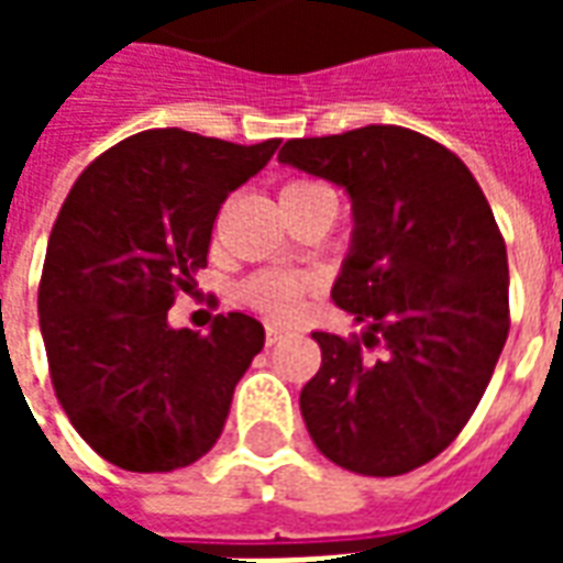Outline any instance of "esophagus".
Instances as JSON below:
<instances>
[{
    "label": "esophagus",
    "instance_id": "esophagus-1",
    "mask_svg": "<svg viewBox=\"0 0 563 563\" xmlns=\"http://www.w3.org/2000/svg\"><path fill=\"white\" fill-rule=\"evenodd\" d=\"M280 338H283V329H277V325H268V329H265V341H268V346H274Z\"/></svg>",
    "mask_w": 563,
    "mask_h": 563
}]
</instances>
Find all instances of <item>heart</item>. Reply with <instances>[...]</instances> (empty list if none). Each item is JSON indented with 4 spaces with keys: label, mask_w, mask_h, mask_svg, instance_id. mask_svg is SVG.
<instances>
[{
    "label": "heart",
    "mask_w": 563,
    "mask_h": 563,
    "mask_svg": "<svg viewBox=\"0 0 563 563\" xmlns=\"http://www.w3.org/2000/svg\"><path fill=\"white\" fill-rule=\"evenodd\" d=\"M329 192V186L317 184V180H289L280 189L283 201H298V198L319 196ZM307 295V280L289 271H256L250 274L241 286H238V301L253 307L258 313L271 319H289L301 310V301Z\"/></svg>",
    "instance_id": "obj_1"
}]
</instances>
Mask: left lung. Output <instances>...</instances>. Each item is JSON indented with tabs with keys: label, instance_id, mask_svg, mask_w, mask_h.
I'll return each mask as SVG.
<instances>
[{
	"label": "left lung",
	"instance_id": "8db88e82",
	"mask_svg": "<svg viewBox=\"0 0 563 563\" xmlns=\"http://www.w3.org/2000/svg\"><path fill=\"white\" fill-rule=\"evenodd\" d=\"M280 162L353 198V250L331 298L367 325L362 338L313 334L322 367L301 389L307 431L343 471H416L461 434L507 343L495 213L471 168L413 129L292 139Z\"/></svg>",
	"mask_w": 563,
	"mask_h": 563
}]
</instances>
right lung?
<instances>
[{"label":"right lung","mask_w":563,"mask_h":563,"mask_svg":"<svg viewBox=\"0 0 563 563\" xmlns=\"http://www.w3.org/2000/svg\"><path fill=\"white\" fill-rule=\"evenodd\" d=\"M277 147L147 129L92 159L59 208L38 283L51 383L75 431L123 471L208 455L265 346L246 313L198 334L174 331L168 310L208 265L222 201Z\"/></svg>","instance_id":"add662e5"}]
</instances>
